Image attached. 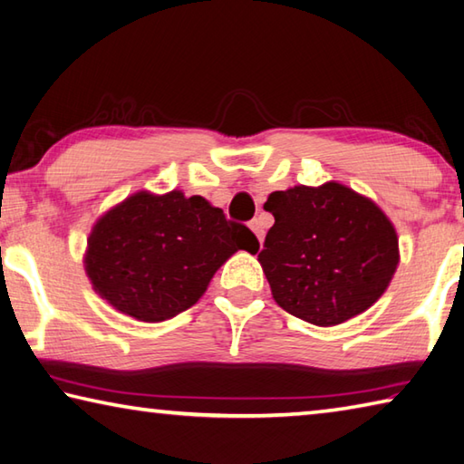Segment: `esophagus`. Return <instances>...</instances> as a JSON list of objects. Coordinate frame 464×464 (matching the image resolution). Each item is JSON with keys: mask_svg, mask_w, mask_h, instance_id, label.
I'll return each mask as SVG.
<instances>
[{"mask_svg": "<svg viewBox=\"0 0 464 464\" xmlns=\"http://www.w3.org/2000/svg\"><path fill=\"white\" fill-rule=\"evenodd\" d=\"M249 227H251V231L256 233V237L259 239V241H264V227H261V223H259V218H254V221L249 223Z\"/></svg>", "mask_w": 464, "mask_h": 464, "instance_id": "esophagus-1", "label": "esophagus"}]
</instances>
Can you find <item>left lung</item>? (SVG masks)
Segmentation results:
<instances>
[{"label":"left lung","instance_id":"left-lung-1","mask_svg":"<svg viewBox=\"0 0 464 464\" xmlns=\"http://www.w3.org/2000/svg\"><path fill=\"white\" fill-rule=\"evenodd\" d=\"M276 223L259 264L285 313L334 326L365 313L400 264L398 233L373 200L339 182L267 197Z\"/></svg>","mask_w":464,"mask_h":464}]
</instances>
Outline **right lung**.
Here are the masks:
<instances>
[{
  "label": "right lung",
  "instance_id": "obj_1",
  "mask_svg": "<svg viewBox=\"0 0 464 464\" xmlns=\"http://www.w3.org/2000/svg\"><path fill=\"white\" fill-rule=\"evenodd\" d=\"M237 249L256 254L259 241L203 197L141 190L92 227L85 269L92 288L115 310L162 323L197 304Z\"/></svg>",
  "mask_w": 464,
  "mask_h": 464
}]
</instances>
